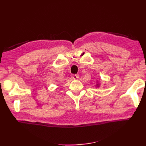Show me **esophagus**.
Listing matches in <instances>:
<instances>
[{
  "mask_svg": "<svg viewBox=\"0 0 146 146\" xmlns=\"http://www.w3.org/2000/svg\"><path fill=\"white\" fill-rule=\"evenodd\" d=\"M78 77H79V76L78 75H73L72 76H71V78L74 79V80H76V79L78 78Z\"/></svg>",
  "mask_w": 146,
  "mask_h": 146,
  "instance_id": "esophagus-1",
  "label": "esophagus"
}]
</instances>
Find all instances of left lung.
Segmentation results:
<instances>
[{
  "label": "left lung",
  "instance_id": "1",
  "mask_svg": "<svg viewBox=\"0 0 146 146\" xmlns=\"http://www.w3.org/2000/svg\"><path fill=\"white\" fill-rule=\"evenodd\" d=\"M96 86H97V87H99V86H100V84L98 83V82H97V84H96Z\"/></svg>",
  "mask_w": 146,
  "mask_h": 146
}]
</instances>
